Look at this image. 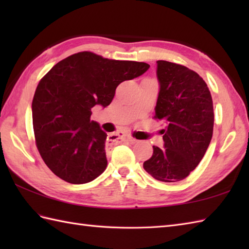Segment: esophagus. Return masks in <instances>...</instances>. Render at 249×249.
<instances>
[{"label": "esophagus", "mask_w": 249, "mask_h": 249, "mask_svg": "<svg viewBox=\"0 0 249 249\" xmlns=\"http://www.w3.org/2000/svg\"><path fill=\"white\" fill-rule=\"evenodd\" d=\"M125 139H126V135L124 133H118V134L109 136V141L113 142V143H120V142L124 141Z\"/></svg>", "instance_id": "34e87169"}]
</instances>
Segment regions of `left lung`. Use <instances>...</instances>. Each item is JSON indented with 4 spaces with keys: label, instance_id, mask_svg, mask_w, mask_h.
<instances>
[{
    "label": "left lung",
    "instance_id": "left-lung-1",
    "mask_svg": "<svg viewBox=\"0 0 249 249\" xmlns=\"http://www.w3.org/2000/svg\"><path fill=\"white\" fill-rule=\"evenodd\" d=\"M160 92L155 119L162 121L163 147L153 145L144 170L157 181H182L199 165L213 136L214 110L209 88L197 72L157 61Z\"/></svg>",
    "mask_w": 249,
    "mask_h": 249
}]
</instances>
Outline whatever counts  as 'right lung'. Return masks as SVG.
Instances as JSON below:
<instances>
[{"instance_id": "obj_1", "label": "right lung", "mask_w": 249, "mask_h": 249, "mask_svg": "<svg viewBox=\"0 0 249 249\" xmlns=\"http://www.w3.org/2000/svg\"><path fill=\"white\" fill-rule=\"evenodd\" d=\"M149 68L143 62L108 60L84 51L60 61L41 79L32 103L35 140L56 177L84 184L105 171L107 134L91 121V109L107 107L121 82Z\"/></svg>"}]
</instances>
